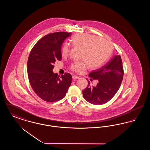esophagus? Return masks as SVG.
Wrapping results in <instances>:
<instances>
[{
	"label": "esophagus",
	"instance_id": "obj_1",
	"mask_svg": "<svg viewBox=\"0 0 150 150\" xmlns=\"http://www.w3.org/2000/svg\"><path fill=\"white\" fill-rule=\"evenodd\" d=\"M72 79H79V77L78 76H76V75H73L72 76Z\"/></svg>",
	"mask_w": 150,
	"mask_h": 150
}]
</instances>
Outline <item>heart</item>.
I'll use <instances>...</instances> for the list:
<instances>
[{"mask_svg": "<svg viewBox=\"0 0 150 150\" xmlns=\"http://www.w3.org/2000/svg\"><path fill=\"white\" fill-rule=\"evenodd\" d=\"M72 45L81 48L80 59L72 63L70 69L72 71L80 74L89 66L97 68L103 64L112 53L110 44L106 40L89 34H78L74 36L70 40ZM70 48L67 44L62 45L61 50L62 57H66Z\"/></svg>", "mask_w": 150, "mask_h": 150, "instance_id": "obj_1", "label": "heart"}]
</instances>
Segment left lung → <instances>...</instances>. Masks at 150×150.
Masks as SVG:
<instances>
[{"label":"left lung","instance_id":"1","mask_svg":"<svg viewBox=\"0 0 150 150\" xmlns=\"http://www.w3.org/2000/svg\"><path fill=\"white\" fill-rule=\"evenodd\" d=\"M124 76V69L120 55H116L105 66L90 72L89 76L98 83L95 86L89 82L84 90L83 97L88 102L100 105L111 100L121 86Z\"/></svg>","mask_w":150,"mask_h":150}]
</instances>
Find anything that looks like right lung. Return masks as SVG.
Here are the masks:
<instances>
[{
  "label": "right lung",
  "instance_id": "1",
  "mask_svg": "<svg viewBox=\"0 0 150 150\" xmlns=\"http://www.w3.org/2000/svg\"><path fill=\"white\" fill-rule=\"evenodd\" d=\"M71 33L57 32L43 36L32 48L28 61L29 82L42 100L57 102L64 98L72 81L71 75L58 76L53 72L56 61H61V45Z\"/></svg>",
  "mask_w": 150,
  "mask_h": 150
}]
</instances>
